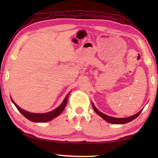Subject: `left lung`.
<instances>
[{"instance_id":"obj_1","label":"left lung","mask_w":158,"mask_h":158,"mask_svg":"<svg viewBox=\"0 0 158 158\" xmlns=\"http://www.w3.org/2000/svg\"><path fill=\"white\" fill-rule=\"evenodd\" d=\"M92 106H93V109H94L95 111L96 112V113H97L98 115H99V116H100L101 118H102L105 120V121H106V122L110 123H112V124H125V123H129L130 121H133L134 119H135L136 118H137L139 116L141 112L142 111V110H141L139 112H138L137 114L133 115V116H132L127 117V118H114V117L109 116H107V115H106L105 114L102 113V112H100L97 108L95 107L94 104L92 103Z\"/></svg>"}]
</instances>
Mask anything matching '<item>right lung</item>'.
Segmentation results:
<instances>
[{"label":"right lung","mask_w":158,"mask_h":158,"mask_svg":"<svg viewBox=\"0 0 158 158\" xmlns=\"http://www.w3.org/2000/svg\"><path fill=\"white\" fill-rule=\"evenodd\" d=\"M69 93L68 95H66L65 98L64 99V100L61 105L58 106L56 109H55L54 110H53L52 111L48 112V113H44V114H35V113H31V112L26 111L23 109H21L19 106L17 105L14 101H13L12 99L11 98L12 102L14 103V105H15L16 107L19 110V111L23 115V116L26 117V118L28 119L29 121H31L32 122H36V123H44V122H48L52 120L53 118H55L56 117H57L58 115H60L62 111L64 110L65 106L67 105V102H68V98L69 96Z\"/></svg>","instance_id":"1"}]
</instances>
